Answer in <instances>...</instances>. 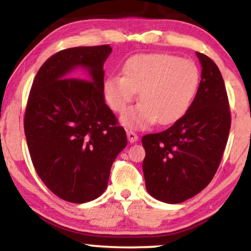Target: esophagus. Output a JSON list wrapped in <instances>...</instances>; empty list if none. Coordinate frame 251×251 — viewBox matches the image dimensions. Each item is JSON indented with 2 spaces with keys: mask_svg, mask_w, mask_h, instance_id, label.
Here are the masks:
<instances>
[{
  "mask_svg": "<svg viewBox=\"0 0 251 251\" xmlns=\"http://www.w3.org/2000/svg\"><path fill=\"white\" fill-rule=\"evenodd\" d=\"M126 133H127V138H128L129 143H135V142H138V139H139L138 134L135 133L134 131H132V129H127V131H126Z\"/></svg>",
  "mask_w": 251,
  "mask_h": 251,
  "instance_id": "34e87169",
  "label": "esophagus"
}]
</instances>
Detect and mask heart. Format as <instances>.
<instances>
[{
	"label": "heart",
	"instance_id": "heart-1",
	"mask_svg": "<svg viewBox=\"0 0 251 251\" xmlns=\"http://www.w3.org/2000/svg\"><path fill=\"white\" fill-rule=\"evenodd\" d=\"M200 81V68L191 60L170 54H142L125 62L123 76L105 80L103 96L114 112L124 113L139 92L142 102L122 118L129 128H145L155 122L169 125L186 113Z\"/></svg>",
	"mask_w": 251,
	"mask_h": 251
}]
</instances>
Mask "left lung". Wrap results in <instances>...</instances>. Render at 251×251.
<instances>
[{
  "instance_id": "8db88e82",
  "label": "left lung",
  "mask_w": 251,
  "mask_h": 251,
  "mask_svg": "<svg viewBox=\"0 0 251 251\" xmlns=\"http://www.w3.org/2000/svg\"><path fill=\"white\" fill-rule=\"evenodd\" d=\"M196 54L201 76L186 113L165 131L142 138L146 190L170 204L181 203L208 186L220 166L231 125L220 70L209 56Z\"/></svg>"
}]
</instances>
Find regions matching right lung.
Segmentation results:
<instances>
[{"label":"right lung","mask_w":251,"mask_h":251,"mask_svg":"<svg viewBox=\"0 0 251 251\" xmlns=\"http://www.w3.org/2000/svg\"><path fill=\"white\" fill-rule=\"evenodd\" d=\"M108 45L57 51L31 85L25 134L45 185L63 201L86 203L102 195L127 137L103 96ZM83 68V71H79Z\"/></svg>","instance_id":"right-lung-1"}]
</instances>
